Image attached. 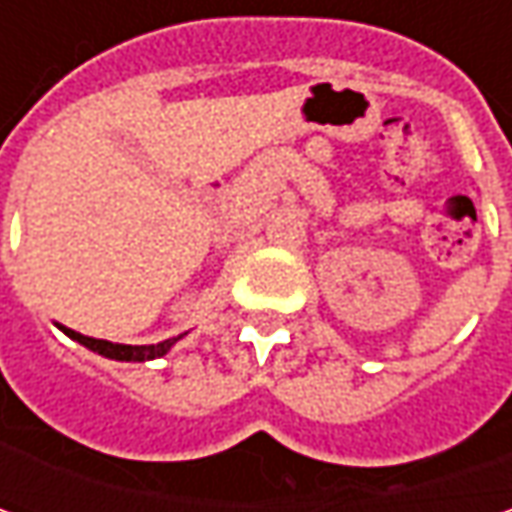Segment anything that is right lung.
<instances>
[{
	"mask_svg": "<svg viewBox=\"0 0 512 512\" xmlns=\"http://www.w3.org/2000/svg\"><path fill=\"white\" fill-rule=\"evenodd\" d=\"M62 330L68 333L73 342L85 344L93 353H99V356H105V359H116V362H150V359H159V356H165L170 347L182 339V336H176V339H165V342L159 344H113L105 342V339L82 336V333H76V330H70V327H62Z\"/></svg>",
	"mask_w": 512,
	"mask_h": 512,
	"instance_id": "obj_1",
	"label": "right lung"
}]
</instances>
